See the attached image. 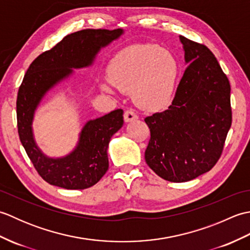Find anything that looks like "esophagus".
<instances>
[{
	"label": "esophagus",
	"instance_id": "obj_1",
	"mask_svg": "<svg viewBox=\"0 0 250 250\" xmlns=\"http://www.w3.org/2000/svg\"><path fill=\"white\" fill-rule=\"evenodd\" d=\"M124 119L125 122H131V121H134L137 119V115L134 113V110L132 109H128L125 111L124 114Z\"/></svg>",
	"mask_w": 250,
	"mask_h": 250
}]
</instances>
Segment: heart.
Instances as JSON below:
<instances>
[{"label":"heart","mask_w":250,"mask_h":250,"mask_svg":"<svg viewBox=\"0 0 250 250\" xmlns=\"http://www.w3.org/2000/svg\"><path fill=\"white\" fill-rule=\"evenodd\" d=\"M178 75V64L167 49L152 44L133 45L121 50L108 66L114 87L131 93L140 107L156 110L171 100ZM103 91L110 88L103 83Z\"/></svg>","instance_id":"b5f03b06"}]
</instances>
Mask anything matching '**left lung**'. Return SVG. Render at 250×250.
<instances>
[{
  "mask_svg": "<svg viewBox=\"0 0 250 250\" xmlns=\"http://www.w3.org/2000/svg\"><path fill=\"white\" fill-rule=\"evenodd\" d=\"M187 68L172 104L145 118L150 140L145 160L158 176L184 183L219 160L232 124L231 87L206 46L179 35Z\"/></svg>",
  "mask_w": 250,
  "mask_h": 250,
  "instance_id": "obj_1",
  "label": "left lung"
}]
</instances>
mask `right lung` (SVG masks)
Segmentation results:
<instances>
[{
    "label": "right lung",
    "instance_id": "obj_1",
    "mask_svg": "<svg viewBox=\"0 0 250 250\" xmlns=\"http://www.w3.org/2000/svg\"><path fill=\"white\" fill-rule=\"evenodd\" d=\"M122 34V29H87L68 34L54 48L37 57L25 73L17 97L19 139L37 173L50 185L64 189H87L108 169V144L124 125L122 109L87 121L76 147L60 158L48 157L41 150L32 125L35 110L45 95L70 78L73 68L91 66L100 50Z\"/></svg>",
    "mask_w": 250,
    "mask_h": 250
}]
</instances>
